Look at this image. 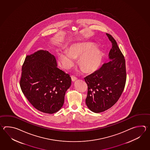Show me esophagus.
Segmentation results:
<instances>
[{
    "label": "esophagus",
    "instance_id": "obj_1",
    "mask_svg": "<svg viewBox=\"0 0 150 150\" xmlns=\"http://www.w3.org/2000/svg\"><path fill=\"white\" fill-rule=\"evenodd\" d=\"M71 79H72V81L74 82V81H76V80H77V78L76 77V76H71Z\"/></svg>",
    "mask_w": 150,
    "mask_h": 150
}]
</instances>
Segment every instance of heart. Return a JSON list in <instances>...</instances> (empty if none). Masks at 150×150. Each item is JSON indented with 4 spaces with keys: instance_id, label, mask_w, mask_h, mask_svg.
Returning <instances> with one entry per match:
<instances>
[{
    "instance_id": "1",
    "label": "heart",
    "mask_w": 150,
    "mask_h": 150,
    "mask_svg": "<svg viewBox=\"0 0 150 150\" xmlns=\"http://www.w3.org/2000/svg\"><path fill=\"white\" fill-rule=\"evenodd\" d=\"M78 58L80 67L86 72L90 73L99 67L102 61V52L94 43L82 42L71 45L68 51L62 50L58 54L59 63L66 70L74 67L76 63L75 59Z\"/></svg>"
}]
</instances>
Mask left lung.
<instances>
[{"label": "left lung", "mask_w": 150, "mask_h": 150, "mask_svg": "<svg viewBox=\"0 0 150 150\" xmlns=\"http://www.w3.org/2000/svg\"><path fill=\"white\" fill-rule=\"evenodd\" d=\"M106 35L112 43L108 55L110 61L84 78L88 85L86 105L96 113L115 105L124 90L127 78L125 57L115 39L109 34Z\"/></svg>", "instance_id": "obj_1"}]
</instances>
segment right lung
Listing matches in <instances>:
<instances>
[{
    "mask_svg": "<svg viewBox=\"0 0 150 150\" xmlns=\"http://www.w3.org/2000/svg\"><path fill=\"white\" fill-rule=\"evenodd\" d=\"M71 85L70 75L58 68L56 58L49 51L38 50L26 56L20 87L26 98L39 111L53 114L59 110Z\"/></svg>",
    "mask_w": 150,
    "mask_h": 150,
    "instance_id": "right-lung-1",
    "label": "right lung"
}]
</instances>
